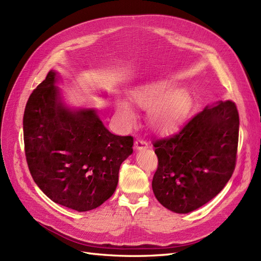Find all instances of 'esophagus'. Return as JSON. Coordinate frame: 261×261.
I'll return each instance as SVG.
<instances>
[{"label": "esophagus", "instance_id": "esophagus-1", "mask_svg": "<svg viewBox=\"0 0 261 261\" xmlns=\"http://www.w3.org/2000/svg\"><path fill=\"white\" fill-rule=\"evenodd\" d=\"M135 148H136L137 150L146 149V148H148V143H147L146 140H144V139L137 138V139L135 140Z\"/></svg>", "mask_w": 261, "mask_h": 261}]
</instances>
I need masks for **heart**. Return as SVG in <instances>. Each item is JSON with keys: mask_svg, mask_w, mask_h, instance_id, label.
<instances>
[{"mask_svg": "<svg viewBox=\"0 0 261 261\" xmlns=\"http://www.w3.org/2000/svg\"><path fill=\"white\" fill-rule=\"evenodd\" d=\"M173 90L169 82H153L132 92L134 102L149 110V123L156 130L165 133L175 128L187 113L189 97L184 90ZM117 112L127 123H134L136 114L127 101L117 102Z\"/></svg>", "mask_w": 261, "mask_h": 261, "instance_id": "obj_1", "label": "heart"}]
</instances>
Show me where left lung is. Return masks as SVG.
I'll return each instance as SVG.
<instances>
[{
    "label": "left lung",
    "instance_id": "8db88e82",
    "mask_svg": "<svg viewBox=\"0 0 261 261\" xmlns=\"http://www.w3.org/2000/svg\"><path fill=\"white\" fill-rule=\"evenodd\" d=\"M239 128L238 109L227 100L206 107L173 135L154 140L152 191L158 201L188 213L216 197L234 172Z\"/></svg>",
    "mask_w": 261,
    "mask_h": 261
}]
</instances>
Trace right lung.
Segmentation results:
<instances>
[{
    "instance_id": "right-lung-1",
    "label": "right lung",
    "mask_w": 261,
    "mask_h": 261,
    "mask_svg": "<svg viewBox=\"0 0 261 261\" xmlns=\"http://www.w3.org/2000/svg\"><path fill=\"white\" fill-rule=\"evenodd\" d=\"M55 72L30 94L23 113V143L30 174L61 206L89 211L115 192L122 162L134 138L117 136L94 110L72 111L62 103Z\"/></svg>"
}]
</instances>
